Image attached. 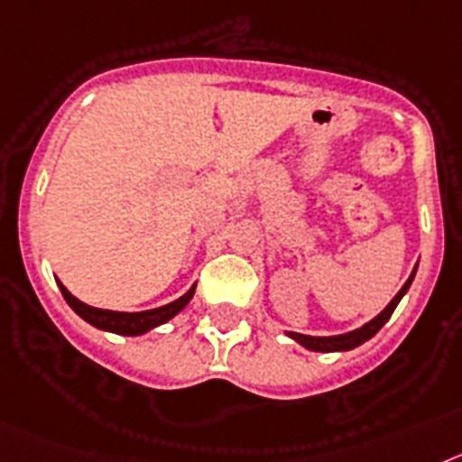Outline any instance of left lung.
Wrapping results in <instances>:
<instances>
[{"label":"left lung","instance_id":"left-lung-1","mask_svg":"<svg viewBox=\"0 0 462 462\" xmlns=\"http://www.w3.org/2000/svg\"><path fill=\"white\" fill-rule=\"evenodd\" d=\"M416 270H419V263H416L414 272L409 274V279L404 281V286L400 288L398 295H395V298L386 304V309H383L379 316H374L372 320H367L365 326L356 328V330H351V332H344V335H330V337H311V335H300V332H286V335L291 337V339H295L298 344H302L304 348H309V351H320V353L351 351V348L360 346V344H365L367 339H372V337H374L381 328L386 326V320L391 319V314L395 311V307L400 304V300L404 298V292H407L409 286H411V281H414V276H416Z\"/></svg>","mask_w":462,"mask_h":462}]
</instances>
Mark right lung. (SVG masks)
Masks as SVG:
<instances>
[{
  "label": "right lung",
  "mask_w": 462,
  "mask_h": 462,
  "mask_svg": "<svg viewBox=\"0 0 462 462\" xmlns=\"http://www.w3.org/2000/svg\"><path fill=\"white\" fill-rule=\"evenodd\" d=\"M58 286L60 291H62L67 304H69V307L74 309L76 314L81 316L86 323H90V326L97 328V330L116 332V335H125V337L143 335V332L162 326V323L174 319L179 311H183V309L188 307V302L192 300V295H195V286H192L186 295H181V298L174 300V302L164 304V307L148 309V311H111V309L90 307V304L74 298V295L62 286V281H58Z\"/></svg>",
  "instance_id": "right-lung-1"
}]
</instances>
